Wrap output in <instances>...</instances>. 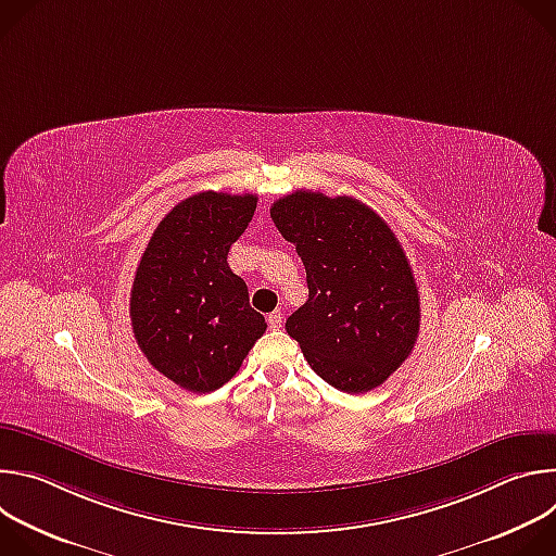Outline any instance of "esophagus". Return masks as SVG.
<instances>
[{
    "instance_id": "obj_1",
    "label": "esophagus",
    "mask_w": 556,
    "mask_h": 556,
    "mask_svg": "<svg viewBox=\"0 0 556 556\" xmlns=\"http://www.w3.org/2000/svg\"><path fill=\"white\" fill-rule=\"evenodd\" d=\"M281 324H283V314H281L279 309H275L273 314H268V326H270L273 330H279Z\"/></svg>"
}]
</instances>
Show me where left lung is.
Instances as JSON below:
<instances>
[{
	"instance_id": "obj_1",
	"label": "left lung",
	"mask_w": 556,
	"mask_h": 556,
	"mask_svg": "<svg viewBox=\"0 0 556 556\" xmlns=\"http://www.w3.org/2000/svg\"><path fill=\"white\" fill-rule=\"evenodd\" d=\"M270 217L296 247L307 281V301L288 316L286 332L332 387H380L420 330L418 286L399 237L350 195L294 191L273 204Z\"/></svg>"
}]
</instances>
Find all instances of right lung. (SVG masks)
Segmentation results:
<instances>
[{
	"label": "right lung",
	"mask_w": 556,
	"mask_h": 556,
	"mask_svg": "<svg viewBox=\"0 0 556 556\" xmlns=\"http://www.w3.org/2000/svg\"><path fill=\"white\" fill-rule=\"evenodd\" d=\"M257 208V195L202 191L155 226L136 268L129 316L147 361L193 393H208L242 367L266 332L249 288L226 257Z\"/></svg>",
	"instance_id": "1"
}]
</instances>
